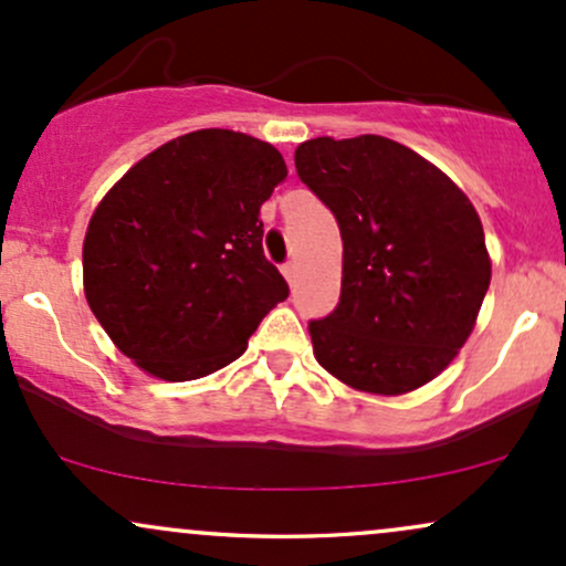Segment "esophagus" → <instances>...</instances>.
Instances as JSON below:
<instances>
[{
  "mask_svg": "<svg viewBox=\"0 0 566 566\" xmlns=\"http://www.w3.org/2000/svg\"><path fill=\"white\" fill-rule=\"evenodd\" d=\"M282 273H284V279H287V282H293V279H295V260H287V263L282 265Z\"/></svg>",
  "mask_w": 566,
  "mask_h": 566,
  "instance_id": "esophagus-1",
  "label": "esophagus"
}]
</instances>
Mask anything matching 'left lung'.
<instances>
[{
    "label": "left lung",
    "instance_id": "8db88e82",
    "mask_svg": "<svg viewBox=\"0 0 566 566\" xmlns=\"http://www.w3.org/2000/svg\"><path fill=\"white\" fill-rule=\"evenodd\" d=\"M295 169L344 241L338 306L308 322L316 363L374 395L432 381L473 333L492 279L473 203L430 160L376 134L303 142Z\"/></svg>",
    "mask_w": 566,
    "mask_h": 566
}]
</instances>
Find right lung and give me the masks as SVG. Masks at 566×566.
I'll list each match as a JSON object with an SVG mask.
<instances>
[{
    "label": "right lung",
    "mask_w": 566,
    "mask_h": 566,
    "mask_svg": "<svg viewBox=\"0 0 566 566\" xmlns=\"http://www.w3.org/2000/svg\"><path fill=\"white\" fill-rule=\"evenodd\" d=\"M287 177L269 142L203 128L142 158L91 217L85 297L126 357L164 381L214 374L290 295L260 203Z\"/></svg>",
    "instance_id": "add662e5"
}]
</instances>
